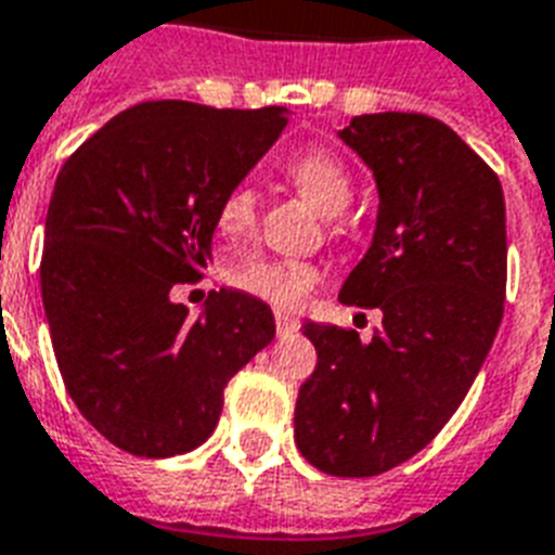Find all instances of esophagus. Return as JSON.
Returning a JSON list of instances; mask_svg holds the SVG:
<instances>
[{
	"label": "esophagus",
	"mask_w": 555,
	"mask_h": 555,
	"mask_svg": "<svg viewBox=\"0 0 555 555\" xmlns=\"http://www.w3.org/2000/svg\"><path fill=\"white\" fill-rule=\"evenodd\" d=\"M296 331H299V320L296 317H287V313H276V334L282 339L294 337Z\"/></svg>",
	"instance_id": "obj_1"
}]
</instances>
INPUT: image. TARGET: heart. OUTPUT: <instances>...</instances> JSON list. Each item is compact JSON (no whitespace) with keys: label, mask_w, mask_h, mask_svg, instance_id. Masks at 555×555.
<instances>
[{"label":"heart","mask_w":555,"mask_h":555,"mask_svg":"<svg viewBox=\"0 0 555 555\" xmlns=\"http://www.w3.org/2000/svg\"><path fill=\"white\" fill-rule=\"evenodd\" d=\"M287 178L322 216H339L354 198V178L343 160L328 150H308L285 167ZM218 235L227 244L244 242L256 227V192L235 186L218 204ZM235 291L273 305L279 311H296L322 282V268L308 259H250L230 273Z\"/></svg>","instance_id":"heart-1"}]
</instances>
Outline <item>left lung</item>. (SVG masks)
Instances as JSON below:
<instances>
[{
	"label": "left lung",
	"instance_id": "left-lung-1",
	"mask_svg": "<svg viewBox=\"0 0 555 555\" xmlns=\"http://www.w3.org/2000/svg\"><path fill=\"white\" fill-rule=\"evenodd\" d=\"M339 138L379 192L374 242L339 302L377 308L383 328L360 343L351 328L305 322L317 369L296 397L294 435L320 473L371 478L447 426L490 354L507 294V212L499 176L435 117L360 115Z\"/></svg>",
	"mask_w": 555,
	"mask_h": 555
}]
</instances>
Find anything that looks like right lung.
Wrapping results in <instances>:
<instances>
[{"label": "right lung", "mask_w": 555, "mask_h": 555, "mask_svg": "<svg viewBox=\"0 0 555 555\" xmlns=\"http://www.w3.org/2000/svg\"><path fill=\"white\" fill-rule=\"evenodd\" d=\"M285 126L279 106L146 100L56 176L39 261L51 346L82 417L129 455L201 447L230 377L276 334L238 291H212L198 320L169 294L204 276L218 204Z\"/></svg>", "instance_id": "add662e5"}]
</instances>
